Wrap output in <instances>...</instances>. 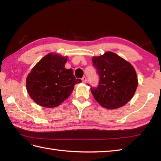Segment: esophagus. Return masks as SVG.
<instances>
[{
  "instance_id": "1",
  "label": "esophagus",
  "mask_w": 161,
  "mask_h": 161,
  "mask_svg": "<svg viewBox=\"0 0 161 161\" xmlns=\"http://www.w3.org/2000/svg\"><path fill=\"white\" fill-rule=\"evenodd\" d=\"M81 80H82V81L84 83H86V77H82V79H81Z\"/></svg>"
}]
</instances>
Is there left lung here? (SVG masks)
Returning a JSON list of instances; mask_svg holds the SVG:
<instances>
[{
  "instance_id": "obj_1",
  "label": "left lung",
  "mask_w": 161,
  "mask_h": 161,
  "mask_svg": "<svg viewBox=\"0 0 161 161\" xmlns=\"http://www.w3.org/2000/svg\"><path fill=\"white\" fill-rule=\"evenodd\" d=\"M92 62L99 75L97 86L91 87L95 100L108 109L121 107L129 102L138 86L131 64L111 52L93 57Z\"/></svg>"
}]
</instances>
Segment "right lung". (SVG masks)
<instances>
[{
	"mask_svg": "<svg viewBox=\"0 0 161 161\" xmlns=\"http://www.w3.org/2000/svg\"><path fill=\"white\" fill-rule=\"evenodd\" d=\"M66 61V57L50 53L32 68L26 87L36 104L47 108L57 107L70 96L75 85L81 82L75 78L73 70L65 68Z\"/></svg>",
	"mask_w": 161,
	"mask_h": 161,
	"instance_id": "obj_1",
	"label": "right lung"
}]
</instances>
